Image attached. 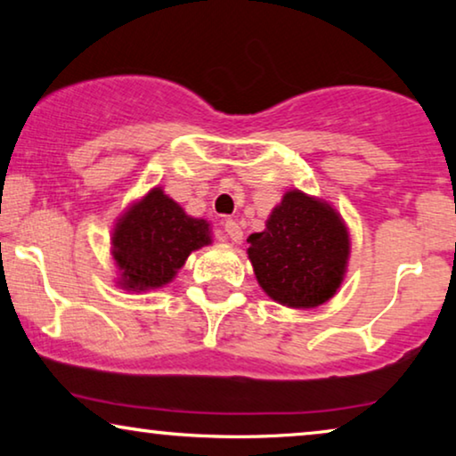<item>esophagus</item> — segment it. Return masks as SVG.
I'll list each match as a JSON object with an SVG mask.
<instances>
[{
	"mask_svg": "<svg viewBox=\"0 0 456 456\" xmlns=\"http://www.w3.org/2000/svg\"><path fill=\"white\" fill-rule=\"evenodd\" d=\"M224 236H226V239H230L232 242H240L242 240V228L239 226V222H234V220L224 222Z\"/></svg>",
	"mask_w": 456,
	"mask_h": 456,
	"instance_id": "obj_1",
	"label": "esophagus"
}]
</instances>
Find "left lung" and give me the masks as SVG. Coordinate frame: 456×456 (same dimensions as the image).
<instances>
[{"mask_svg":"<svg viewBox=\"0 0 456 456\" xmlns=\"http://www.w3.org/2000/svg\"><path fill=\"white\" fill-rule=\"evenodd\" d=\"M247 257L261 290L290 309H315L340 289L351 234L326 199L290 189L261 232L248 234Z\"/></svg>","mask_w":456,"mask_h":456,"instance_id":"obj_1","label":"left lung"}]
</instances>
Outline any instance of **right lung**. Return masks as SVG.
<instances>
[{"mask_svg":"<svg viewBox=\"0 0 456 456\" xmlns=\"http://www.w3.org/2000/svg\"><path fill=\"white\" fill-rule=\"evenodd\" d=\"M211 224L192 217L161 186L136 199L116 217L110 255L116 286L147 292L170 284L192 251L211 245Z\"/></svg>","mask_w":456,"mask_h":456,"instance_id":"right-lung-1","label":"right lung"}]
</instances>
